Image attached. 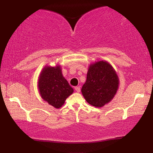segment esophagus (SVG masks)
Wrapping results in <instances>:
<instances>
[{
	"mask_svg": "<svg viewBox=\"0 0 153 153\" xmlns=\"http://www.w3.org/2000/svg\"><path fill=\"white\" fill-rule=\"evenodd\" d=\"M75 91H76L77 93H80L81 91V88H80V86H76L75 87Z\"/></svg>",
	"mask_w": 153,
	"mask_h": 153,
	"instance_id": "obj_1",
	"label": "esophagus"
}]
</instances>
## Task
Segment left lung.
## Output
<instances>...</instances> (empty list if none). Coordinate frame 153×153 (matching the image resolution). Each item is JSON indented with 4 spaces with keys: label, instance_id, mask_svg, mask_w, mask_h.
Wrapping results in <instances>:
<instances>
[{
    "label": "left lung",
    "instance_id": "left-lung-1",
    "mask_svg": "<svg viewBox=\"0 0 153 153\" xmlns=\"http://www.w3.org/2000/svg\"><path fill=\"white\" fill-rule=\"evenodd\" d=\"M119 79L111 65L105 60L91 64L81 93L88 103L102 107L111 101L118 91Z\"/></svg>",
    "mask_w": 153,
    "mask_h": 153
}]
</instances>
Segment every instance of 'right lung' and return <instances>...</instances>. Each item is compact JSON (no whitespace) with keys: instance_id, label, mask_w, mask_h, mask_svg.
<instances>
[{"instance_id":"right-lung-1","label":"right lung","mask_w":153,"mask_h":153,"mask_svg":"<svg viewBox=\"0 0 153 153\" xmlns=\"http://www.w3.org/2000/svg\"><path fill=\"white\" fill-rule=\"evenodd\" d=\"M37 86L42 98L56 108L61 107L74 92L62 76L60 65L44 68L39 76Z\"/></svg>"}]
</instances>
